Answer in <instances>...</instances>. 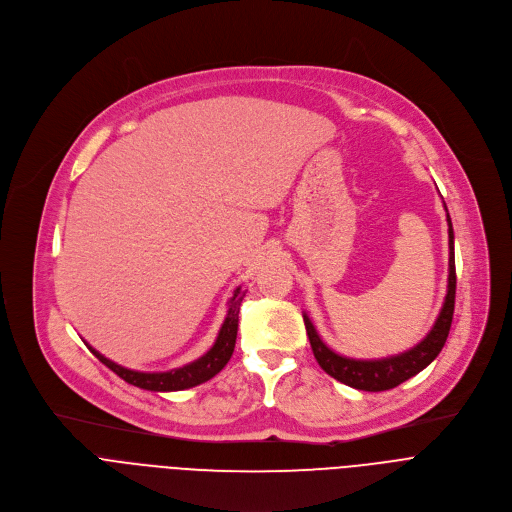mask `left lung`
Instances as JSON below:
<instances>
[{
  "label": "left lung",
  "mask_w": 512,
  "mask_h": 512,
  "mask_svg": "<svg viewBox=\"0 0 512 512\" xmlns=\"http://www.w3.org/2000/svg\"><path fill=\"white\" fill-rule=\"evenodd\" d=\"M446 206V204H444ZM448 210V208H446ZM448 237H450V275H448V294L442 306L440 316H437L433 328L427 332V336L415 344L413 348L387 356V358H373V360H360V358H348L342 354H336L332 348H328L322 338L318 336L312 320L308 314H304L306 332L314 350V356L320 367L334 377L336 381L358 389V391H389L403 381L415 377L421 373L433 358L442 352L452 318H454V302H456V259H454V229L452 218L448 214Z\"/></svg>",
  "instance_id": "1"
}]
</instances>
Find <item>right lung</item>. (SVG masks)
<instances>
[{"label": "right lung", "instance_id": "right-lung-1", "mask_svg": "<svg viewBox=\"0 0 512 512\" xmlns=\"http://www.w3.org/2000/svg\"><path fill=\"white\" fill-rule=\"evenodd\" d=\"M245 298V291L241 287L235 289L233 298L229 300V312L227 318L221 326V332L216 336V342L212 344V348L202 354L198 360L186 364V367L180 369H172L166 373H141V371H131L121 367V364L105 358L101 352H97L95 348L93 354L109 367L115 375H119L125 383L139 387V389H148V391H182V389H190L196 387L200 383H206L208 379H212L216 373H221L225 369V364L231 360L233 350H235V342H237V328H239V310H241V302Z\"/></svg>", "mask_w": 512, "mask_h": 512}]
</instances>
